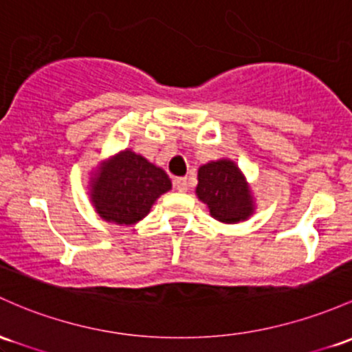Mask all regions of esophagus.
<instances>
[{
  "label": "esophagus",
  "instance_id": "obj_1",
  "mask_svg": "<svg viewBox=\"0 0 352 352\" xmlns=\"http://www.w3.org/2000/svg\"><path fill=\"white\" fill-rule=\"evenodd\" d=\"M173 187H175L179 192H187L188 190L187 177H177V179L173 180Z\"/></svg>",
  "mask_w": 352,
  "mask_h": 352
}]
</instances>
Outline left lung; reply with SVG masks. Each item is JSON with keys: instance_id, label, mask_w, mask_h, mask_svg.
I'll use <instances>...</instances> for the list:
<instances>
[{"instance_id": "8db88e82", "label": "left lung", "mask_w": 352, "mask_h": 352, "mask_svg": "<svg viewBox=\"0 0 352 352\" xmlns=\"http://www.w3.org/2000/svg\"><path fill=\"white\" fill-rule=\"evenodd\" d=\"M197 195L220 222H241L254 210L244 175L230 160L210 162L199 168Z\"/></svg>"}]
</instances>
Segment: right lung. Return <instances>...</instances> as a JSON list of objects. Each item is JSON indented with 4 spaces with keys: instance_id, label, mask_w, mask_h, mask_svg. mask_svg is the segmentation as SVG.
I'll return each instance as SVG.
<instances>
[{
    "instance_id": "1",
    "label": "right lung",
    "mask_w": 352,
    "mask_h": 352,
    "mask_svg": "<svg viewBox=\"0 0 352 352\" xmlns=\"http://www.w3.org/2000/svg\"><path fill=\"white\" fill-rule=\"evenodd\" d=\"M91 182V200L100 217L120 226L144 219L158 197L172 187L164 170L130 150L108 162Z\"/></svg>"
}]
</instances>
